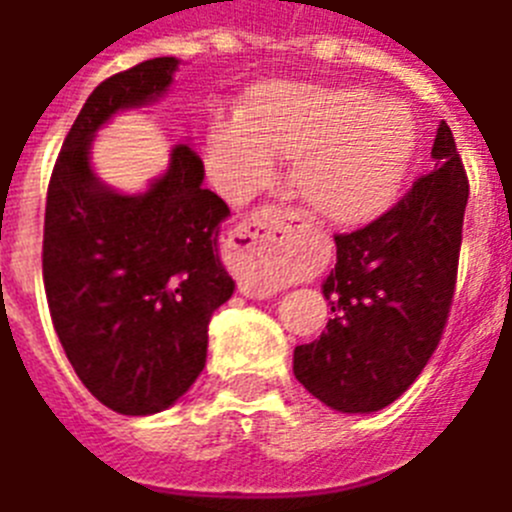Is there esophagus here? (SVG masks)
I'll return each mask as SVG.
<instances>
[{
	"label": "esophagus",
	"instance_id": "1",
	"mask_svg": "<svg viewBox=\"0 0 512 512\" xmlns=\"http://www.w3.org/2000/svg\"><path fill=\"white\" fill-rule=\"evenodd\" d=\"M286 216L278 206H260L247 213L229 234V265L237 273L244 296L270 299L281 288L275 255L283 244Z\"/></svg>",
	"mask_w": 512,
	"mask_h": 512
}]
</instances>
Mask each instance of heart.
Wrapping results in <instances>:
<instances>
[{
	"mask_svg": "<svg viewBox=\"0 0 512 512\" xmlns=\"http://www.w3.org/2000/svg\"><path fill=\"white\" fill-rule=\"evenodd\" d=\"M415 146L410 115L373 92L286 84L247 115H216L206 157L229 198L268 185L278 157H293V190L324 219L358 224L397 198Z\"/></svg>",
	"mask_w": 512,
	"mask_h": 512,
	"instance_id": "b5f03b06",
	"label": "heart"
}]
</instances>
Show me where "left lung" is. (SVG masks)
<instances>
[{"label": "left lung", "mask_w": 512, "mask_h": 512, "mask_svg": "<svg viewBox=\"0 0 512 512\" xmlns=\"http://www.w3.org/2000/svg\"><path fill=\"white\" fill-rule=\"evenodd\" d=\"M435 167L379 219L335 234L322 283L335 317L293 350V376L340 412L384 410L420 376L446 330L459 273L469 177L443 121Z\"/></svg>", "instance_id": "8db88e82"}]
</instances>
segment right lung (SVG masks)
I'll return each instance as SVG.
<instances>
[{
	"mask_svg": "<svg viewBox=\"0 0 512 512\" xmlns=\"http://www.w3.org/2000/svg\"><path fill=\"white\" fill-rule=\"evenodd\" d=\"M177 59L162 56L95 87L53 164L43 224V286L53 330L92 397L121 415H154L206 366L208 324L231 299L219 260L229 206L203 188V162L172 149L144 195L105 188L90 141L115 110L157 100Z\"/></svg>",
	"mask_w": 512,
	"mask_h": 512,
	"instance_id": "obj_1",
	"label": "right lung"
}]
</instances>
